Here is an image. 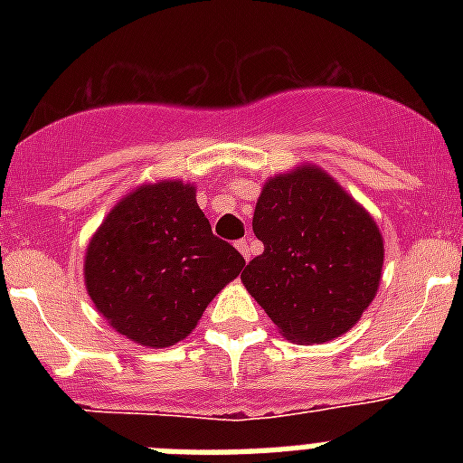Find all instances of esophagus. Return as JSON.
<instances>
[{
    "label": "esophagus",
    "instance_id": "34e87169",
    "mask_svg": "<svg viewBox=\"0 0 463 463\" xmlns=\"http://www.w3.org/2000/svg\"><path fill=\"white\" fill-rule=\"evenodd\" d=\"M236 248H239V252L243 255V260L248 261L252 257V239H241L236 241Z\"/></svg>",
    "mask_w": 463,
    "mask_h": 463
}]
</instances>
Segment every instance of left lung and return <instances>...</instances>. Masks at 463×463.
Returning a JSON list of instances; mask_svg holds the SVG:
<instances>
[{
  "mask_svg": "<svg viewBox=\"0 0 463 463\" xmlns=\"http://www.w3.org/2000/svg\"><path fill=\"white\" fill-rule=\"evenodd\" d=\"M252 232L264 252L241 280L282 336L326 343L357 325L378 292L383 234L326 171L304 165L269 178Z\"/></svg>",
  "mask_w": 463,
  "mask_h": 463,
  "instance_id": "8db88e82",
  "label": "left lung"
}]
</instances>
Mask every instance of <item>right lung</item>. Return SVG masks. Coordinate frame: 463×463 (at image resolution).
Masks as SVG:
<instances>
[{
    "mask_svg": "<svg viewBox=\"0 0 463 463\" xmlns=\"http://www.w3.org/2000/svg\"><path fill=\"white\" fill-rule=\"evenodd\" d=\"M245 260L213 236L194 185L159 181L125 194L85 252V288L118 334L146 347L190 336Z\"/></svg>",
    "mask_w": 463,
    "mask_h": 463,
    "instance_id": "add662e5",
    "label": "right lung"
}]
</instances>
